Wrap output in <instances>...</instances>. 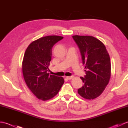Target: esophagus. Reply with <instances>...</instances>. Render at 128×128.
I'll use <instances>...</instances> for the list:
<instances>
[{
	"mask_svg": "<svg viewBox=\"0 0 128 128\" xmlns=\"http://www.w3.org/2000/svg\"><path fill=\"white\" fill-rule=\"evenodd\" d=\"M73 78L72 76H66V78L68 80H70Z\"/></svg>",
	"mask_w": 128,
	"mask_h": 128,
	"instance_id": "obj_1",
	"label": "esophagus"
}]
</instances>
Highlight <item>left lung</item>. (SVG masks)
I'll list each match as a JSON object with an SVG mask.
<instances>
[{"instance_id": "left-lung-1", "label": "left lung", "mask_w": 128, "mask_h": 128, "mask_svg": "<svg viewBox=\"0 0 128 128\" xmlns=\"http://www.w3.org/2000/svg\"><path fill=\"white\" fill-rule=\"evenodd\" d=\"M79 48L86 75L80 77L83 86L78 92L87 100L98 97L104 90L110 78V57L104 44L92 36H72Z\"/></svg>"}]
</instances>
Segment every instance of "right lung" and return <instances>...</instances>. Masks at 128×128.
Wrapping results in <instances>:
<instances>
[{"mask_svg": "<svg viewBox=\"0 0 128 128\" xmlns=\"http://www.w3.org/2000/svg\"><path fill=\"white\" fill-rule=\"evenodd\" d=\"M62 38L63 37L58 36L40 38L32 42L25 51L22 64L24 78L29 89L39 100L52 98L64 82L62 77L48 73L52 49Z\"/></svg>", "mask_w": 128, "mask_h": 128, "instance_id": "right-lung-1", "label": "right lung"}]
</instances>
